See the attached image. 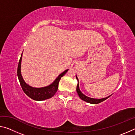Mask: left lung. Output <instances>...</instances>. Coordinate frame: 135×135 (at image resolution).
I'll return each mask as SVG.
<instances>
[{
	"mask_svg": "<svg viewBox=\"0 0 135 135\" xmlns=\"http://www.w3.org/2000/svg\"><path fill=\"white\" fill-rule=\"evenodd\" d=\"M76 79H77V80L79 81V79H78V78H77V76H76ZM76 90H77V93H78V95L79 96L80 98L81 99L84 100V101H86L87 102H88V103L92 104H99V103H100V102H101L102 101H104V100H106L107 99H108L109 97H110L111 96V95H110V96H109V97H106V98H102V99H95V98H91L86 97V96L84 95L83 93H82L81 92L80 90L79 85V82H78V84H77V85Z\"/></svg>",
	"mask_w": 135,
	"mask_h": 135,
	"instance_id": "8db88e82",
	"label": "left lung"
}]
</instances>
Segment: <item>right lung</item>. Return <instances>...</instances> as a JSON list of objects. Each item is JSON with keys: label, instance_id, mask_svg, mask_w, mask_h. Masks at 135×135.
I'll list each match as a JSON object with an SVG mask.
<instances>
[{"label": "right lung", "instance_id": "1", "mask_svg": "<svg viewBox=\"0 0 135 135\" xmlns=\"http://www.w3.org/2000/svg\"><path fill=\"white\" fill-rule=\"evenodd\" d=\"M22 53L21 54V58L20 59L19 63L18 65L17 69V76L19 80L20 85L22 89L24 92L28 96V97L31 98L32 99L35 100H43L52 98L55 94L57 90L58 89L59 81L60 80L61 77L64 75L68 71V70H65L63 73L59 75L58 77L50 85L43 87V88H33L27 84L24 81L23 78H22L21 73V64L22 59Z\"/></svg>", "mask_w": 135, "mask_h": 135}]
</instances>
